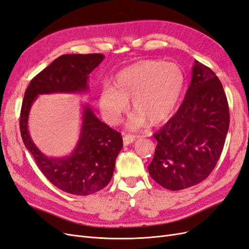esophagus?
<instances>
[{"label": "esophagus", "mask_w": 249, "mask_h": 249, "mask_svg": "<svg viewBox=\"0 0 249 249\" xmlns=\"http://www.w3.org/2000/svg\"><path fill=\"white\" fill-rule=\"evenodd\" d=\"M135 141V136L132 134H125L123 138V143L124 146L129 145V143H132Z\"/></svg>", "instance_id": "esophagus-1"}]
</instances>
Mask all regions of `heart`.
Segmentation results:
<instances>
[{
  "instance_id": "b5f03b06",
  "label": "heart",
  "mask_w": 249,
  "mask_h": 249,
  "mask_svg": "<svg viewBox=\"0 0 249 249\" xmlns=\"http://www.w3.org/2000/svg\"><path fill=\"white\" fill-rule=\"evenodd\" d=\"M185 73L175 63L147 60L141 61L120 71L114 87H102L99 107L107 121L116 125L129 108L136 110L128 122L131 129L145 125L158 124L170 117L181 98Z\"/></svg>"
}]
</instances>
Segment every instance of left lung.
<instances>
[{"mask_svg":"<svg viewBox=\"0 0 249 249\" xmlns=\"http://www.w3.org/2000/svg\"><path fill=\"white\" fill-rule=\"evenodd\" d=\"M229 125V104L219 78L196 61L181 107L153 135L157 146L148 165L152 179L173 191L204 181L221 155Z\"/></svg>","mask_w":249,"mask_h":249,"instance_id":"left-lung-1","label":"left lung"}]
</instances>
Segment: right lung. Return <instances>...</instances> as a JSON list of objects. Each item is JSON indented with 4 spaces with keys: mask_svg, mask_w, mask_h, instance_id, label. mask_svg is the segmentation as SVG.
Segmentation results:
<instances>
[{
    "mask_svg": "<svg viewBox=\"0 0 249 249\" xmlns=\"http://www.w3.org/2000/svg\"><path fill=\"white\" fill-rule=\"evenodd\" d=\"M103 59L102 53L61 55L32 79L21 104L19 127L26 148L47 180L74 196L95 194L109 183L116 158L123 148L121 133L101 122L92 108L85 106L79 140L71 155L47 157L31 139L28 130L29 113L40 94L87 92L89 74Z\"/></svg>",
    "mask_w": 249,
    "mask_h": 249,
    "instance_id": "right-lung-1",
    "label": "right lung"
}]
</instances>
